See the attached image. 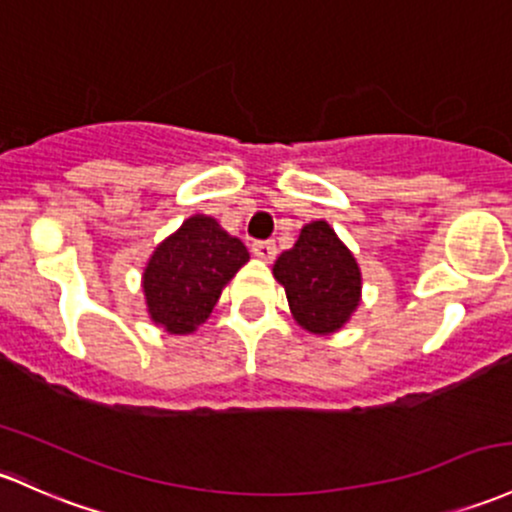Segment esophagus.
Listing matches in <instances>:
<instances>
[{"mask_svg":"<svg viewBox=\"0 0 512 512\" xmlns=\"http://www.w3.org/2000/svg\"><path fill=\"white\" fill-rule=\"evenodd\" d=\"M252 255L262 262H272L277 257V245L272 240H260V243H252Z\"/></svg>","mask_w":512,"mask_h":512,"instance_id":"esophagus-1","label":"esophagus"}]
</instances>
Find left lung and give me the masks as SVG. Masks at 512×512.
<instances>
[{
    "label": "left lung",
    "instance_id": "8db88e82",
    "mask_svg": "<svg viewBox=\"0 0 512 512\" xmlns=\"http://www.w3.org/2000/svg\"><path fill=\"white\" fill-rule=\"evenodd\" d=\"M289 311L311 335H333L350 323L362 301V269L328 221H311L272 267Z\"/></svg>",
    "mask_w": 512,
    "mask_h": 512
}]
</instances>
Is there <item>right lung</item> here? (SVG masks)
Returning a JSON list of instances; mask_svg holds the SVG:
<instances>
[{
  "mask_svg": "<svg viewBox=\"0 0 512 512\" xmlns=\"http://www.w3.org/2000/svg\"><path fill=\"white\" fill-rule=\"evenodd\" d=\"M247 260V247L216 218L189 216L155 247L143 269L140 286L150 320L170 335L196 333Z\"/></svg>",
  "mask_w": 512,
  "mask_h": 512,
  "instance_id": "obj_1",
  "label": "right lung"
}]
</instances>
